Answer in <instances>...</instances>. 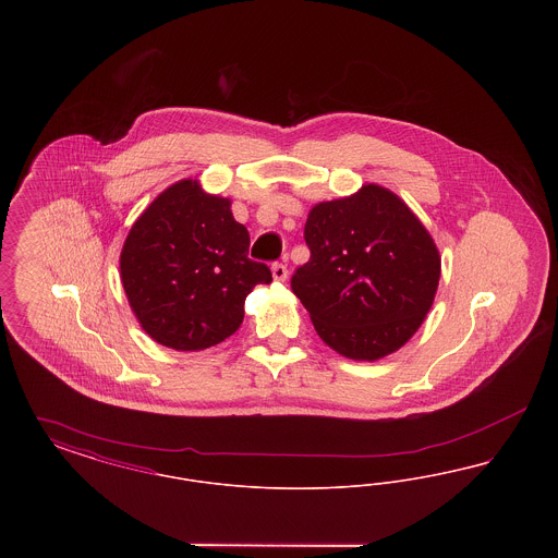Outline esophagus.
<instances>
[{"mask_svg":"<svg viewBox=\"0 0 558 558\" xmlns=\"http://www.w3.org/2000/svg\"><path fill=\"white\" fill-rule=\"evenodd\" d=\"M271 276H274V280H278V282H284V280H287V276H289V269H287L284 264L276 262V264L271 266Z\"/></svg>","mask_w":558,"mask_h":558,"instance_id":"34e87169","label":"esophagus"}]
</instances>
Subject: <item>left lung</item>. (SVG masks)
Masks as SVG:
<instances>
[{
    "label": "left lung",
    "mask_w": 558,
    "mask_h": 558,
    "mask_svg": "<svg viewBox=\"0 0 558 558\" xmlns=\"http://www.w3.org/2000/svg\"><path fill=\"white\" fill-rule=\"evenodd\" d=\"M310 262L291 289L319 339L351 360L398 351L423 324L441 259L425 226L385 187L319 203L307 217Z\"/></svg>",
    "instance_id": "left-lung-1"
}]
</instances>
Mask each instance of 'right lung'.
Segmentation results:
<instances>
[{
    "label": "right lung",
    "mask_w": 558,
    "mask_h": 558,
    "mask_svg": "<svg viewBox=\"0 0 558 558\" xmlns=\"http://www.w3.org/2000/svg\"><path fill=\"white\" fill-rule=\"evenodd\" d=\"M248 244L228 198L192 180L167 187L133 223L121 253L123 289L142 328L178 351L234 335L248 292L271 282L269 267L248 259Z\"/></svg>",
    "instance_id": "right-lung-1"
}]
</instances>
